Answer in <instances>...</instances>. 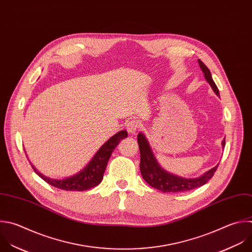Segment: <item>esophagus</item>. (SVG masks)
<instances>
[{
  "instance_id": "obj_1",
  "label": "esophagus",
  "mask_w": 252,
  "mask_h": 252,
  "mask_svg": "<svg viewBox=\"0 0 252 252\" xmlns=\"http://www.w3.org/2000/svg\"><path fill=\"white\" fill-rule=\"evenodd\" d=\"M139 123L136 122V121H129L127 124H126V130L129 134H133L136 132V130L139 128Z\"/></svg>"
}]
</instances>
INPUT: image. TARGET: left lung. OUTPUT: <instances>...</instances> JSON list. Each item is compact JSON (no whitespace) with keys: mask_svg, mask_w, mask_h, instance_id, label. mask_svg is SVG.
<instances>
[{"mask_svg":"<svg viewBox=\"0 0 252 252\" xmlns=\"http://www.w3.org/2000/svg\"><path fill=\"white\" fill-rule=\"evenodd\" d=\"M199 66L202 69L206 81L210 84L213 91L217 96L220 97V92L215 84L211 72L209 68L199 59ZM137 142L140 151V172L142 178L148 183L151 187L163 192V193H183L189 190H193L195 188L201 187L205 185L215 174L218 166H215L214 168L205 172L203 175L197 178H184L168 171L164 170L158 161L156 160L152 149L149 145V142L145 135L142 132L137 134ZM222 147L225 145L224 139L221 141Z\"/></svg>","mask_w":252,"mask_h":252,"instance_id":"obj_1","label":"left lung"}]
</instances>
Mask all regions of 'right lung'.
I'll list each match as a JSON object with an SVG mask.
<instances>
[{
	"mask_svg": "<svg viewBox=\"0 0 252 252\" xmlns=\"http://www.w3.org/2000/svg\"><path fill=\"white\" fill-rule=\"evenodd\" d=\"M126 137H127V132L126 130L119 131L118 133L113 135L99 148V150L95 153L92 159L82 170L66 178L53 179L50 177H46L45 175L37 171V169L34 166H32V167L34 172L41 179H43L46 183L53 187L65 191H86L96 187L101 183L104 177L105 170L107 168L108 161L114 149L118 146L120 141Z\"/></svg>",
	"mask_w": 252,
	"mask_h": 252,
	"instance_id": "right-lung-1",
	"label": "right lung"
}]
</instances>
